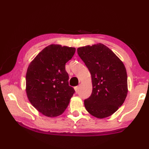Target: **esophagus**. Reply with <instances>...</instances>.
Returning a JSON list of instances; mask_svg holds the SVG:
<instances>
[{
    "instance_id": "1",
    "label": "esophagus",
    "mask_w": 149,
    "mask_h": 149,
    "mask_svg": "<svg viewBox=\"0 0 149 149\" xmlns=\"http://www.w3.org/2000/svg\"><path fill=\"white\" fill-rule=\"evenodd\" d=\"M79 86H75V87L74 88L75 91H76V92H77V91H78V90H79Z\"/></svg>"
}]
</instances>
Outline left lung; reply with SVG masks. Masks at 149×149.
Wrapping results in <instances>:
<instances>
[{
    "instance_id": "obj_1",
    "label": "left lung",
    "mask_w": 149,
    "mask_h": 149,
    "mask_svg": "<svg viewBox=\"0 0 149 149\" xmlns=\"http://www.w3.org/2000/svg\"><path fill=\"white\" fill-rule=\"evenodd\" d=\"M79 56L89 70L92 93L84 100L87 111L98 118L116 112L127 97V75L123 62L102 43L77 49Z\"/></svg>"
}]
</instances>
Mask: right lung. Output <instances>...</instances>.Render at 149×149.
Masks as SVG:
<instances>
[{
  "label": "right lung",
  "mask_w": 149,
  "mask_h": 149,
  "mask_svg": "<svg viewBox=\"0 0 149 149\" xmlns=\"http://www.w3.org/2000/svg\"><path fill=\"white\" fill-rule=\"evenodd\" d=\"M75 52L74 47L52 44L43 49L28 66L27 96L43 115L59 116L68 106L75 90L68 84L65 64Z\"/></svg>",
  "instance_id": "right-lung-1"
}]
</instances>
